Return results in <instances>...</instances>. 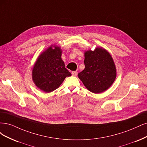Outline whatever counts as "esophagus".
I'll return each instance as SVG.
<instances>
[{"mask_svg":"<svg viewBox=\"0 0 147 147\" xmlns=\"http://www.w3.org/2000/svg\"><path fill=\"white\" fill-rule=\"evenodd\" d=\"M71 74H72V76H77L78 72L77 71H72Z\"/></svg>","mask_w":147,"mask_h":147,"instance_id":"34e87169","label":"esophagus"}]
</instances>
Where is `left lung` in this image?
I'll list each match as a JSON object with an SVG mask.
<instances>
[{
  "label": "left lung",
  "mask_w": 147,
  "mask_h": 147,
  "mask_svg": "<svg viewBox=\"0 0 147 147\" xmlns=\"http://www.w3.org/2000/svg\"><path fill=\"white\" fill-rule=\"evenodd\" d=\"M84 56L85 68L78 74L79 78L92 93L106 91L115 81L117 76L112 56L102 48L86 51Z\"/></svg>",
  "instance_id": "left-lung-1"
}]
</instances>
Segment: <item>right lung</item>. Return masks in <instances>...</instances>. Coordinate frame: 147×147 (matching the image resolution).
Listing matches in <instances>:
<instances>
[{"instance_id":"right-lung-1","label":"right lung","mask_w":147,"mask_h":147,"mask_svg":"<svg viewBox=\"0 0 147 147\" xmlns=\"http://www.w3.org/2000/svg\"><path fill=\"white\" fill-rule=\"evenodd\" d=\"M61 53L58 46L49 47L38 56L33 68V81L45 92L49 93L58 88L65 79L71 75L65 67Z\"/></svg>"}]
</instances>
